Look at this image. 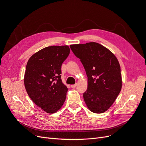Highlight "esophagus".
Here are the masks:
<instances>
[{
    "label": "esophagus",
    "mask_w": 146,
    "mask_h": 146,
    "mask_svg": "<svg viewBox=\"0 0 146 146\" xmlns=\"http://www.w3.org/2000/svg\"><path fill=\"white\" fill-rule=\"evenodd\" d=\"M77 86V84L76 83V84H72V85H71V87H72V88H75V87H76Z\"/></svg>",
    "instance_id": "1"
}]
</instances>
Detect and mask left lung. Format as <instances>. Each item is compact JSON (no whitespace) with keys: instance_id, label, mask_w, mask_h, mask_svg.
I'll return each mask as SVG.
<instances>
[{"instance_id":"left-lung-1","label":"left lung","mask_w":146,"mask_h":146,"mask_svg":"<svg viewBox=\"0 0 146 146\" xmlns=\"http://www.w3.org/2000/svg\"><path fill=\"white\" fill-rule=\"evenodd\" d=\"M80 59L87 76V89L83 93L92 112L102 113L112 106L120 92V66L115 55L97 42L70 45Z\"/></svg>"}]
</instances>
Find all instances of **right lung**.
<instances>
[{
	"label": "right lung",
	"mask_w": 146,
	"mask_h": 146,
	"mask_svg": "<svg viewBox=\"0 0 146 146\" xmlns=\"http://www.w3.org/2000/svg\"><path fill=\"white\" fill-rule=\"evenodd\" d=\"M70 53L68 45L50 46L29 59L24 83L28 95L37 106L53 114L62 107L68 88L61 80V67Z\"/></svg>",
	"instance_id": "add662e5"
}]
</instances>
